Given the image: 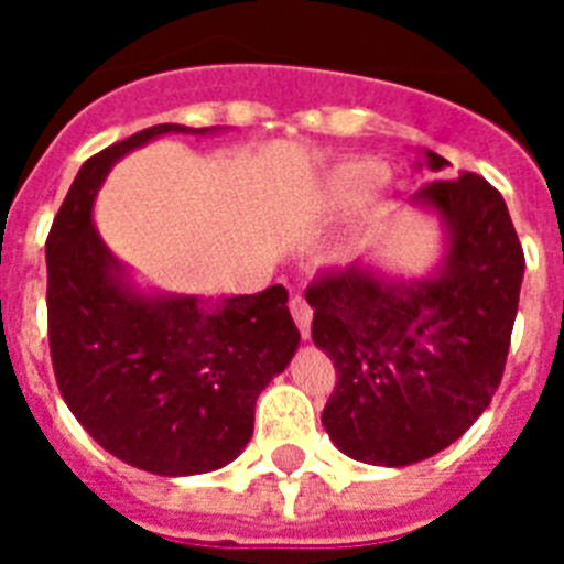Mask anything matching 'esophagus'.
<instances>
[{"instance_id": "esophagus-1", "label": "esophagus", "mask_w": 564, "mask_h": 564, "mask_svg": "<svg viewBox=\"0 0 564 564\" xmlns=\"http://www.w3.org/2000/svg\"><path fill=\"white\" fill-rule=\"evenodd\" d=\"M291 313H293V318H296V325H299V333H302V338H311L313 307L307 305L305 299L296 296V299H291Z\"/></svg>"}]
</instances>
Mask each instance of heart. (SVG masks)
I'll return each mask as SVG.
<instances>
[{
	"mask_svg": "<svg viewBox=\"0 0 564 564\" xmlns=\"http://www.w3.org/2000/svg\"><path fill=\"white\" fill-rule=\"evenodd\" d=\"M383 172L372 161H344L325 172V177L311 192V208L316 214H344L364 203L381 183Z\"/></svg>",
	"mask_w": 564,
	"mask_h": 564,
	"instance_id": "b5f03b06",
	"label": "heart"
}]
</instances>
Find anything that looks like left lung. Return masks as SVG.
I'll return each instance as SVG.
<instances>
[{
	"instance_id": "1",
	"label": "left lung",
	"mask_w": 564,
	"mask_h": 564,
	"mask_svg": "<svg viewBox=\"0 0 564 564\" xmlns=\"http://www.w3.org/2000/svg\"><path fill=\"white\" fill-rule=\"evenodd\" d=\"M432 172L449 163L426 152ZM449 251L437 276L383 282L370 268L318 273L305 299L333 358L322 426L352 460L410 466L455 443L500 387L520 305L522 257L502 194L480 174L426 183Z\"/></svg>"
}]
</instances>
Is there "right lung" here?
Masks as SVG:
<instances>
[{
	"label": "right lung",
	"instance_id": "obj_1",
	"mask_svg": "<svg viewBox=\"0 0 564 564\" xmlns=\"http://www.w3.org/2000/svg\"><path fill=\"white\" fill-rule=\"evenodd\" d=\"M166 132L158 123L93 154L47 234V336L69 412L109 455L161 477L231 463L253 406L299 347L288 291L206 302L141 296L93 226V200L118 158Z\"/></svg>",
	"mask_w": 564,
	"mask_h": 564
}]
</instances>
